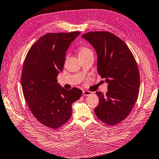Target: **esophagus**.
<instances>
[{
  "label": "esophagus",
  "instance_id": "1",
  "mask_svg": "<svg viewBox=\"0 0 159 159\" xmlns=\"http://www.w3.org/2000/svg\"><path fill=\"white\" fill-rule=\"evenodd\" d=\"M83 94L84 96H89L92 94V92L89 91H85V90H84V91H83Z\"/></svg>",
  "mask_w": 159,
  "mask_h": 159
}]
</instances>
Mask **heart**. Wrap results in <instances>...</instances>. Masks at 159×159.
Listing matches in <instances>:
<instances>
[{"mask_svg": "<svg viewBox=\"0 0 159 159\" xmlns=\"http://www.w3.org/2000/svg\"><path fill=\"white\" fill-rule=\"evenodd\" d=\"M78 53H79V57H85L89 54H93V52L91 49L87 46H80L78 49Z\"/></svg>", "mask_w": 159, "mask_h": 159, "instance_id": "heart-1", "label": "heart"}]
</instances>
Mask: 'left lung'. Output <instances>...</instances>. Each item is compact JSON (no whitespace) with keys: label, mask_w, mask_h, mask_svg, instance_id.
Returning <instances> with one entry per match:
<instances>
[{"label":"left lung","mask_w":159,"mask_h":159,"mask_svg":"<svg viewBox=\"0 0 159 159\" xmlns=\"http://www.w3.org/2000/svg\"><path fill=\"white\" fill-rule=\"evenodd\" d=\"M97 54V70L107 83V92H97L96 116L114 125L128 116L137 101L140 76L132 53L122 40L108 32H91L82 35Z\"/></svg>","instance_id":"1"}]
</instances>
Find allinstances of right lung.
<instances>
[{"label": "right lung", "mask_w": 159, "mask_h": 159, "mask_svg": "<svg viewBox=\"0 0 159 159\" xmlns=\"http://www.w3.org/2000/svg\"><path fill=\"white\" fill-rule=\"evenodd\" d=\"M80 32L49 33L31 47L21 76L23 95L34 117L43 125L58 129L69 120L71 105L82 95L80 89H65L57 83L66 52Z\"/></svg>", "instance_id": "right-lung-1"}]
</instances>
